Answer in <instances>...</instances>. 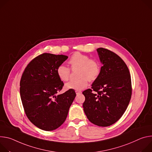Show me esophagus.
Instances as JSON below:
<instances>
[{
    "mask_svg": "<svg viewBox=\"0 0 152 152\" xmlns=\"http://www.w3.org/2000/svg\"><path fill=\"white\" fill-rule=\"evenodd\" d=\"M75 92H76V94H77V95L80 94H81V91H75Z\"/></svg>",
    "mask_w": 152,
    "mask_h": 152,
    "instance_id": "34e87169",
    "label": "esophagus"
}]
</instances>
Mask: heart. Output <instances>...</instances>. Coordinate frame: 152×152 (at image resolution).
I'll use <instances>...</instances> for the list:
<instances>
[{
	"mask_svg": "<svg viewBox=\"0 0 152 152\" xmlns=\"http://www.w3.org/2000/svg\"><path fill=\"white\" fill-rule=\"evenodd\" d=\"M69 64L72 69L79 68V79L72 80L65 85L66 89L75 91L85 89L88 84V80L94 81L100 74L101 66L99 63L85 54L80 53H74L69 60ZM57 74L59 78L63 81L69 80L71 71L69 67L64 64H60L57 69Z\"/></svg>",
	"mask_w": 152,
	"mask_h": 152,
	"instance_id": "b5f03b06",
	"label": "heart"
}]
</instances>
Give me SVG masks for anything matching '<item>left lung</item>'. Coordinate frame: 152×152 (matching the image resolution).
I'll list each match as a JSON object with an SVG mask.
<instances>
[{
    "instance_id": "1",
    "label": "left lung",
    "mask_w": 152,
    "mask_h": 152,
    "mask_svg": "<svg viewBox=\"0 0 152 152\" xmlns=\"http://www.w3.org/2000/svg\"><path fill=\"white\" fill-rule=\"evenodd\" d=\"M96 50L103 66L92 89L83 92V107L92 123L107 127L120 120L127 109L132 95L131 77L127 65L117 54L103 48Z\"/></svg>"
}]
</instances>
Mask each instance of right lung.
I'll return each instance as SVG.
<instances>
[{"instance_id": "obj_1", "label": "right lung", "mask_w": 152, "mask_h": 152, "mask_svg": "<svg viewBox=\"0 0 152 152\" xmlns=\"http://www.w3.org/2000/svg\"><path fill=\"white\" fill-rule=\"evenodd\" d=\"M68 57L49 53L34 58L26 67L20 83V94L25 112L38 128L51 131L66 120L76 96L69 89L57 95L64 85L57 69Z\"/></svg>"}]
</instances>
